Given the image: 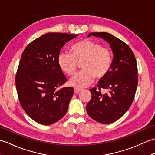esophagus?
Here are the masks:
<instances>
[{
  "label": "esophagus",
  "mask_w": 155,
  "mask_h": 155,
  "mask_svg": "<svg viewBox=\"0 0 155 155\" xmlns=\"http://www.w3.org/2000/svg\"><path fill=\"white\" fill-rule=\"evenodd\" d=\"M81 91H82V89H81V88H74V92L75 94L79 93Z\"/></svg>",
  "instance_id": "obj_1"
}]
</instances>
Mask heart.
<instances>
[{
  "label": "heart",
  "instance_id": "1",
  "mask_svg": "<svg viewBox=\"0 0 155 155\" xmlns=\"http://www.w3.org/2000/svg\"><path fill=\"white\" fill-rule=\"evenodd\" d=\"M71 53L61 52L58 56L61 70L68 76L74 74L78 62L82 63L83 71L70 80L71 85L78 88L87 87L94 81L103 79L109 72L112 66L110 51L98 42L85 38L75 42L70 48Z\"/></svg>",
  "mask_w": 155,
  "mask_h": 155
}]
</instances>
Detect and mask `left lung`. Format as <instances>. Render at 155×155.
<instances>
[{
	"label": "left lung",
	"instance_id": "left-lung-1",
	"mask_svg": "<svg viewBox=\"0 0 155 155\" xmlns=\"http://www.w3.org/2000/svg\"><path fill=\"white\" fill-rule=\"evenodd\" d=\"M101 37L110 44L113 52L110 71L98 82L86 109L88 115L98 123L110 124L119 119L132 104L138 84V69L131 48L119 38L108 32H91L88 35ZM101 89L108 91L102 94Z\"/></svg>",
	"mask_w": 155,
	"mask_h": 155
}]
</instances>
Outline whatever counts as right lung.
<instances>
[{
	"instance_id": "1",
	"label": "right lung",
	"mask_w": 155,
	"mask_h": 155,
	"mask_svg": "<svg viewBox=\"0 0 155 155\" xmlns=\"http://www.w3.org/2000/svg\"><path fill=\"white\" fill-rule=\"evenodd\" d=\"M77 36L49 32L31 42L22 52L15 78L16 91L25 113L39 124H54L68 110L74 90L58 89L67 82L58 56L66 42Z\"/></svg>"
}]
</instances>
